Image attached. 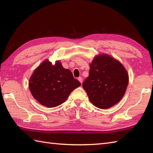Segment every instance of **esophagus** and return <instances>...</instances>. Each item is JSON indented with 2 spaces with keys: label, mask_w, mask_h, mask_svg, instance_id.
Returning a JSON list of instances; mask_svg holds the SVG:
<instances>
[{
  "label": "esophagus",
  "mask_w": 153,
  "mask_h": 153,
  "mask_svg": "<svg viewBox=\"0 0 153 153\" xmlns=\"http://www.w3.org/2000/svg\"><path fill=\"white\" fill-rule=\"evenodd\" d=\"M78 80L79 81V82L81 83H82V82H83V78L82 77H78Z\"/></svg>",
  "instance_id": "1"
}]
</instances>
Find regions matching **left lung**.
<instances>
[{"mask_svg": "<svg viewBox=\"0 0 153 153\" xmlns=\"http://www.w3.org/2000/svg\"><path fill=\"white\" fill-rule=\"evenodd\" d=\"M129 77L119 61L108 54L97 56L90 64L89 76L83 87L94 106L107 109L122 99L128 85Z\"/></svg>", "mask_w": 153, "mask_h": 153, "instance_id": "obj_1", "label": "left lung"}]
</instances>
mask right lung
Listing matches in <instances>:
<instances>
[{"instance_id": "obj_1", "label": "right lung", "mask_w": 153, "mask_h": 153, "mask_svg": "<svg viewBox=\"0 0 153 153\" xmlns=\"http://www.w3.org/2000/svg\"><path fill=\"white\" fill-rule=\"evenodd\" d=\"M81 85L72 73L65 69L60 62L54 65L43 62L30 77L29 87L35 99L47 107H56L65 102L73 90Z\"/></svg>"}]
</instances>
